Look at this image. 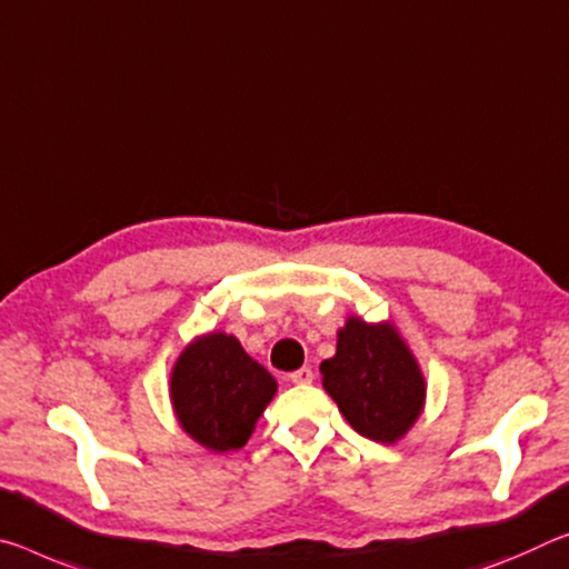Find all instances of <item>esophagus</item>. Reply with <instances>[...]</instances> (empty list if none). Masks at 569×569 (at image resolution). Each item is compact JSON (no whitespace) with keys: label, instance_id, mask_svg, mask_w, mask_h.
<instances>
[{"label":"esophagus","instance_id":"34e87169","mask_svg":"<svg viewBox=\"0 0 569 569\" xmlns=\"http://www.w3.org/2000/svg\"><path fill=\"white\" fill-rule=\"evenodd\" d=\"M288 380H291L293 385H311L313 382V372H311L309 367H301V369H296V372L288 375Z\"/></svg>","mask_w":569,"mask_h":569}]
</instances>
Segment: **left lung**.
I'll list each match as a JSON object with an SVG mask.
<instances>
[{"instance_id":"1","label":"left lung","mask_w":569,"mask_h":569,"mask_svg":"<svg viewBox=\"0 0 569 569\" xmlns=\"http://www.w3.org/2000/svg\"><path fill=\"white\" fill-rule=\"evenodd\" d=\"M321 385L359 436L398 443L426 408V375L398 327L349 317L337 355L321 362Z\"/></svg>"}]
</instances>
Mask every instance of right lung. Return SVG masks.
<instances>
[{
	"mask_svg": "<svg viewBox=\"0 0 569 569\" xmlns=\"http://www.w3.org/2000/svg\"><path fill=\"white\" fill-rule=\"evenodd\" d=\"M276 390L273 375L224 331L194 337L169 375L179 428L212 453L246 446Z\"/></svg>",
	"mask_w": 569,
	"mask_h": 569,
	"instance_id": "1",
	"label": "right lung"
}]
</instances>
